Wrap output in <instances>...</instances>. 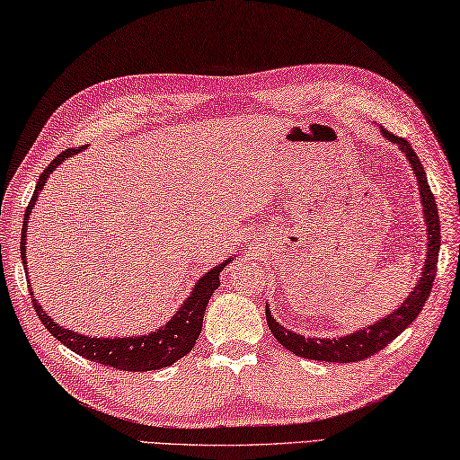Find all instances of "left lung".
I'll use <instances>...</instances> for the list:
<instances>
[{
	"label": "left lung",
	"instance_id": "1",
	"mask_svg": "<svg viewBox=\"0 0 460 460\" xmlns=\"http://www.w3.org/2000/svg\"><path fill=\"white\" fill-rule=\"evenodd\" d=\"M381 134L402 148V153H405V156H408V161L411 164L413 175L418 179L421 208H424V217H426V232H428V252L424 259V270H421L420 281L408 296V299H405L395 312H391L383 320L371 323V326L358 330V332L346 334L341 338H307V336L291 332V330L283 328L279 322L270 318V310L267 305L265 312H267V323H269L270 334L277 338V342L283 344L285 349L291 350L293 355L297 357L312 358V360H326V363H358V360L373 357L375 352L385 349L391 341H395V338L418 318L421 307H424L428 297H430L434 277H436V265H438V251H440L438 208H436V199L432 195L430 185H428L424 167H421L418 155L413 153L410 142L387 132L385 128H381Z\"/></svg>",
	"mask_w": 460,
	"mask_h": 460
}]
</instances>
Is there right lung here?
Segmentation results:
<instances>
[{
  "label": "right lung",
  "mask_w": 460,
  "mask_h": 460,
  "mask_svg": "<svg viewBox=\"0 0 460 460\" xmlns=\"http://www.w3.org/2000/svg\"><path fill=\"white\" fill-rule=\"evenodd\" d=\"M83 146L79 148H69L65 153H60L55 161H52L36 183V190L32 193V199H30L26 214H24V224H22V243H20V251H22V262L24 267H28L26 262V232H28V217L32 214L34 203L39 199V191L47 183V179L52 171H55L60 163L69 159L75 153H79ZM230 261H226L224 265H217L216 269L209 270L201 277L195 285L191 296L185 299V304L179 307V312L172 315V318L161 326L156 332H146L142 336H126V338H92L85 334H77L73 330H66L60 326V323H55L50 320V315L47 312H42V307L39 305V301L32 299L34 310L39 314L40 322L44 323V328L57 338V341L63 342L66 349L77 352L79 357L93 360V363H100L103 367H114L119 368V371H156V368L169 367L175 363V360L183 358L187 352H190L195 341L201 332V323H203V314H206L208 301L212 297V293L217 289L220 285V273L222 269L228 265ZM30 293L34 296V291L30 289Z\"/></svg>",
  "instance_id": "obj_1"
}]
</instances>
